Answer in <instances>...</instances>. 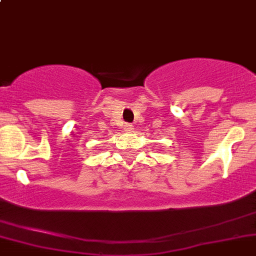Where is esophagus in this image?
I'll use <instances>...</instances> for the list:
<instances>
[{
	"label": "esophagus",
	"mask_w": 256,
	"mask_h": 256,
	"mask_svg": "<svg viewBox=\"0 0 256 256\" xmlns=\"http://www.w3.org/2000/svg\"><path fill=\"white\" fill-rule=\"evenodd\" d=\"M124 130H125L126 132H132L134 126L131 125V124H125V125H124Z\"/></svg>",
	"instance_id": "esophagus-1"
}]
</instances>
